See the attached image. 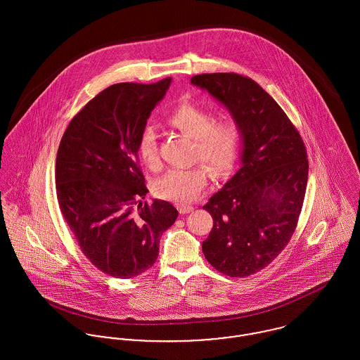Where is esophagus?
<instances>
[{"label": "esophagus", "instance_id": "obj_1", "mask_svg": "<svg viewBox=\"0 0 360 360\" xmlns=\"http://www.w3.org/2000/svg\"><path fill=\"white\" fill-rule=\"evenodd\" d=\"M194 210V206L191 205H180L179 206V212L181 214H187V213H191Z\"/></svg>", "mask_w": 360, "mask_h": 360}]
</instances>
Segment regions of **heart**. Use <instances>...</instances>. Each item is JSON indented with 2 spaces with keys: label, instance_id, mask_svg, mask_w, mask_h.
Listing matches in <instances>:
<instances>
[{
  "label": "heart",
  "instance_id": "b5f03b06",
  "mask_svg": "<svg viewBox=\"0 0 360 360\" xmlns=\"http://www.w3.org/2000/svg\"><path fill=\"white\" fill-rule=\"evenodd\" d=\"M167 122L180 133L193 139V160L205 162L214 176L229 172L234 163L241 137L240 126L233 117L214 119L205 108L184 103L172 112ZM139 155L153 169L160 165L158 137L150 126L144 127L139 136ZM207 180L209 172L202 165L173 169L155 183V194L167 201L187 204L201 195Z\"/></svg>",
  "mask_w": 360,
  "mask_h": 360
}]
</instances>
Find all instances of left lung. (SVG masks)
<instances>
[{
	"mask_svg": "<svg viewBox=\"0 0 360 360\" xmlns=\"http://www.w3.org/2000/svg\"><path fill=\"white\" fill-rule=\"evenodd\" d=\"M191 84L223 103L241 131V167L204 206L213 227L206 260L230 277L254 274L288 244L308 183L305 144L257 83L237 73H204Z\"/></svg>",
	"mask_w": 360,
	"mask_h": 360,
	"instance_id": "obj_1",
	"label": "left lung"
}]
</instances>
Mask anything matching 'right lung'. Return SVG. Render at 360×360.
Wrapping results in <instances>:
<instances>
[{
	"instance_id": "obj_1",
	"label": "right lung",
	"mask_w": 360,
	"mask_h": 360,
	"mask_svg": "<svg viewBox=\"0 0 360 360\" xmlns=\"http://www.w3.org/2000/svg\"><path fill=\"white\" fill-rule=\"evenodd\" d=\"M170 82L105 89L72 119L58 148L62 216L86 257L116 278L148 270L160 236L179 216L166 201H141L148 190L137 160L139 136Z\"/></svg>"
}]
</instances>
